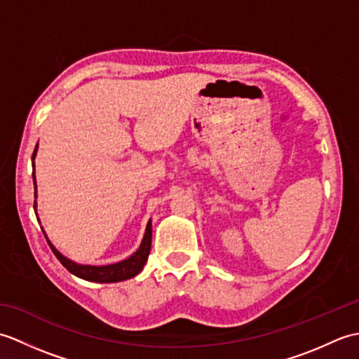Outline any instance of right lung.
Returning <instances> with one entry per match:
<instances>
[{
  "label": "right lung",
  "instance_id": "1",
  "mask_svg": "<svg viewBox=\"0 0 359 359\" xmlns=\"http://www.w3.org/2000/svg\"><path fill=\"white\" fill-rule=\"evenodd\" d=\"M36 149H38V143L35 147V151L32 154V168H34V188H35V197H36V182H35V162L34 158L36 156ZM34 208L36 210V202L34 205ZM43 230V228H41ZM44 233V230H43ZM44 238L48 241L50 250L53 251V255L57 256V259L67 271H71L72 274H75L77 278H81L85 280H90V282H102V284H109V282H120V280H126V279H131L134 276H137L143 269V265L147 264L148 261V256H149V251H151V239H152V224L151 220L147 225V231H144L143 236V241L140 243L139 250L135 251L133 256H129L128 259L117 264H109V265H81L71 261V259L65 257L60 251L52 245L50 241L48 239V236L44 233Z\"/></svg>",
  "mask_w": 359,
  "mask_h": 359
}]
</instances>
